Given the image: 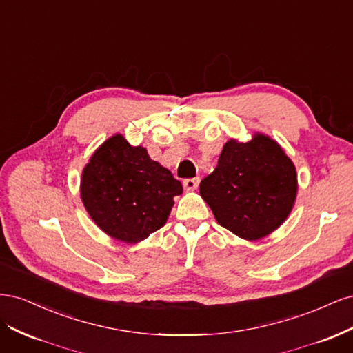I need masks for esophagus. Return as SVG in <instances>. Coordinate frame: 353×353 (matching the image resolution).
<instances>
[{
  "label": "esophagus",
  "instance_id": "obj_1",
  "mask_svg": "<svg viewBox=\"0 0 353 353\" xmlns=\"http://www.w3.org/2000/svg\"><path fill=\"white\" fill-rule=\"evenodd\" d=\"M199 183H200V178H188L184 181V188L187 191H193L199 187Z\"/></svg>",
  "mask_w": 353,
  "mask_h": 353
}]
</instances>
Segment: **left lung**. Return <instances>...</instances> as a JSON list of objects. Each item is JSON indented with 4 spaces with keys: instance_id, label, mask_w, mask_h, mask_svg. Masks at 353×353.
Instances as JSON below:
<instances>
[{
    "instance_id": "1",
    "label": "left lung",
    "mask_w": 353,
    "mask_h": 353,
    "mask_svg": "<svg viewBox=\"0 0 353 353\" xmlns=\"http://www.w3.org/2000/svg\"><path fill=\"white\" fill-rule=\"evenodd\" d=\"M200 196L219 225L240 239L270 236L288 218L297 196L292 159L271 137L254 132L248 143L228 140Z\"/></svg>"
}]
</instances>
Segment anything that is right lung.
Masks as SVG:
<instances>
[{
	"mask_svg": "<svg viewBox=\"0 0 353 353\" xmlns=\"http://www.w3.org/2000/svg\"><path fill=\"white\" fill-rule=\"evenodd\" d=\"M183 185L122 134L105 140L85 165L81 199L88 215L112 239L135 244L162 228Z\"/></svg>",
	"mask_w": 353,
	"mask_h": 353,
	"instance_id": "right-lung-1",
	"label": "right lung"
}]
</instances>
